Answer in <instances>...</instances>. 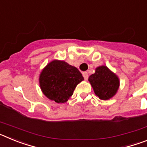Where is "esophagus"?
Returning <instances> with one entry per match:
<instances>
[{
  "instance_id": "1",
  "label": "esophagus",
  "mask_w": 147,
  "mask_h": 147,
  "mask_svg": "<svg viewBox=\"0 0 147 147\" xmlns=\"http://www.w3.org/2000/svg\"><path fill=\"white\" fill-rule=\"evenodd\" d=\"M82 75H83V77H84V79H85V80H87L88 79V72H86V71H85V72L82 73Z\"/></svg>"
}]
</instances>
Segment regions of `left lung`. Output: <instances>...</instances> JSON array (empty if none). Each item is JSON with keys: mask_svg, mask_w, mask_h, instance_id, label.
Instances as JSON below:
<instances>
[{"mask_svg": "<svg viewBox=\"0 0 147 147\" xmlns=\"http://www.w3.org/2000/svg\"><path fill=\"white\" fill-rule=\"evenodd\" d=\"M95 94L102 100L113 97L119 88V79L107 66L97 67L93 74L88 78Z\"/></svg>", "mask_w": 147, "mask_h": 147, "instance_id": "8db88e82", "label": "left lung"}]
</instances>
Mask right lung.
I'll return each mask as SVG.
<instances>
[{"mask_svg":"<svg viewBox=\"0 0 147 147\" xmlns=\"http://www.w3.org/2000/svg\"><path fill=\"white\" fill-rule=\"evenodd\" d=\"M83 80L82 75L76 67L57 59L49 62L39 77L43 94L57 103L67 102L76 85Z\"/></svg>","mask_w":147,"mask_h":147,"instance_id":"add662e5","label":"right lung"}]
</instances>
